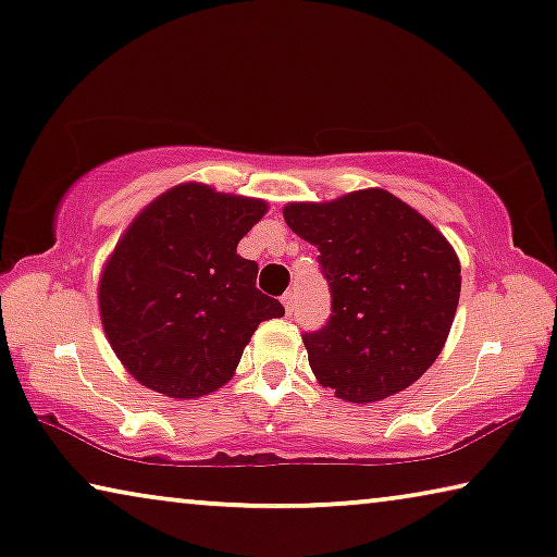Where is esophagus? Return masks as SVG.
I'll use <instances>...</instances> for the list:
<instances>
[{
	"mask_svg": "<svg viewBox=\"0 0 557 557\" xmlns=\"http://www.w3.org/2000/svg\"><path fill=\"white\" fill-rule=\"evenodd\" d=\"M281 301H284V309H286L288 317H292L294 304H296V294H294V292H286V294H284V298H281Z\"/></svg>",
	"mask_w": 557,
	"mask_h": 557,
	"instance_id": "esophagus-1",
	"label": "esophagus"
}]
</instances>
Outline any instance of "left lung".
Here are the masks:
<instances>
[{"instance_id": "1", "label": "left lung", "mask_w": 557, "mask_h": 557, "mask_svg": "<svg viewBox=\"0 0 557 557\" xmlns=\"http://www.w3.org/2000/svg\"><path fill=\"white\" fill-rule=\"evenodd\" d=\"M284 219L319 248L332 317L306 332L311 372L338 399L379 401L440 357L459 301L455 248L414 208L369 188L332 203H288Z\"/></svg>"}]
</instances>
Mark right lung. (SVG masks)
I'll list each match as a JSON object with an SVG mask.
<instances>
[{
  "instance_id": "add662e5",
  "label": "right lung",
  "mask_w": 557,
  "mask_h": 557,
  "mask_svg": "<svg viewBox=\"0 0 557 557\" xmlns=\"http://www.w3.org/2000/svg\"><path fill=\"white\" fill-rule=\"evenodd\" d=\"M265 208L183 183L120 238L100 278V317L143 386L173 399L221 389L261 321L284 317L281 301L256 288L259 263L236 253Z\"/></svg>"
}]
</instances>
